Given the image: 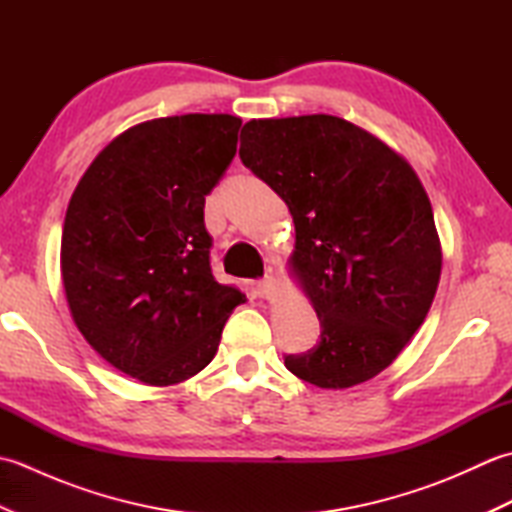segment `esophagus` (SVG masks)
<instances>
[{
  "label": "esophagus",
  "instance_id": "esophagus-1",
  "mask_svg": "<svg viewBox=\"0 0 512 512\" xmlns=\"http://www.w3.org/2000/svg\"><path fill=\"white\" fill-rule=\"evenodd\" d=\"M275 288H277V279H275V275H268V277H264L262 281H257V290L262 292L264 297H270V295H273Z\"/></svg>",
  "mask_w": 512,
  "mask_h": 512
}]
</instances>
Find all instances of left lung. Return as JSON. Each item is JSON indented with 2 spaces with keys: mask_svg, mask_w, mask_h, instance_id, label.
I'll list each match as a JSON object with an SVG mask.
<instances>
[{
  "mask_svg": "<svg viewBox=\"0 0 512 512\" xmlns=\"http://www.w3.org/2000/svg\"><path fill=\"white\" fill-rule=\"evenodd\" d=\"M239 158L288 204L290 273L321 341L286 356L297 378L347 389L405 350L436 297L442 246L429 195L398 151L330 114L253 118Z\"/></svg>",
  "mask_w": 512,
  "mask_h": 512,
  "instance_id": "8db88e82",
  "label": "left lung"
}]
</instances>
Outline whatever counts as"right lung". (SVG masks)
Here are the masks:
<instances>
[{"mask_svg": "<svg viewBox=\"0 0 512 512\" xmlns=\"http://www.w3.org/2000/svg\"><path fill=\"white\" fill-rule=\"evenodd\" d=\"M242 118L184 114L118 134L76 184L65 211L61 279L72 321L94 352L151 387L213 361L246 297L217 284L209 195L237 151Z\"/></svg>", "mask_w": 512, "mask_h": 512, "instance_id": "1", "label": "right lung"}]
</instances>
